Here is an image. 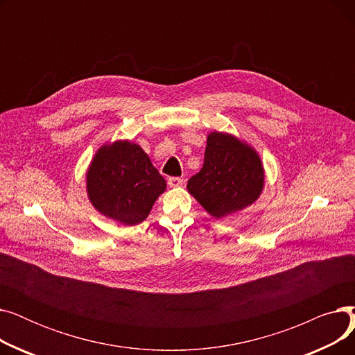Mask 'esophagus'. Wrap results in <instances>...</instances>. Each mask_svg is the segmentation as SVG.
I'll return each instance as SVG.
<instances>
[{"instance_id": "esophagus-1", "label": "esophagus", "mask_w": 355, "mask_h": 355, "mask_svg": "<svg viewBox=\"0 0 355 355\" xmlns=\"http://www.w3.org/2000/svg\"><path fill=\"white\" fill-rule=\"evenodd\" d=\"M168 185H170L171 189H178L182 185V180L178 177H171V178H168Z\"/></svg>"}]
</instances>
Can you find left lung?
Instances as JSON below:
<instances>
[{
    "label": "left lung",
    "mask_w": 355,
    "mask_h": 355,
    "mask_svg": "<svg viewBox=\"0 0 355 355\" xmlns=\"http://www.w3.org/2000/svg\"><path fill=\"white\" fill-rule=\"evenodd\" d=\"M189 193L214 218L250 207L265 189L259 153L233 134L211 130L200 173L189 180Z\"/></svg>",
    "instance_id": "8db88e82"
}]
</instances>
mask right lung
Segmentation results:
<instances>
[{"mask_svg":"<svg viewBox=\"0 0 355 355\" xmlns=\"http://www.w3.org/2000/svg\"><path fill=\"white\" fill-rule=\"evenodd\" d=\"M165 190L164 177L144 149L129 139L101 145L86 171L92 206L125 226L142 223Z\"/></svg>","mask_w":355,"mask_h":355,"instance_id":"add662e5","label":"right lung"}]
</instances>
